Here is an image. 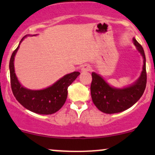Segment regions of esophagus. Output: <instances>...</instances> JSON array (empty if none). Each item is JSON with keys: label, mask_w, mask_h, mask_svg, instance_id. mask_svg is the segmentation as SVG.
<instances>
[{"label": "esophagus", "mask_w": 155, "mask_h": 155, "mask_svg": "<svg viewBox=\"0 0 155 155\" xmlns=\"http://www.w3.org/2000/svg\"><path fill=\"white\" fill-rule=\"evenodd\" d=\"M81 70H82V72L91 71V66L89 64H84L83 66L82 67V68H81Z\"/></svg>", "instance_id": "esophagus-1"}]
</instances>
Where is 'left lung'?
Returning <instances> with one entry per match:
<instances>
[{
  "instance_id": "left-lung-1",
  "label": "left lung",
  "mask_w": 155,
  "mask_h": 155,
  "mask_svg": "<svg viewBox=\"0 0 155 155\" xmlns=\"http://www.w3.org/2000/svg\"><path fill=\"white\" fill-rule=\"evenodd\" d=\"M133 41L143 58L141 75L134 84L123 88H117L109 85L97 73L94 72L91 73V94L92 101L97 108L104 113H118L129 109L140 99L144 93L147 82L145 52L135 38L133 39Z\"/></svg>"
}]
</instances>
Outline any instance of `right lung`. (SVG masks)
Listing matches in <instances>:
<instances>
[{
	"label": "right lung",
	"instance_id": "obj_1",
	"mask_svg": "<svg viewBox=\"0 0 155 155\" xmlns=\"http://www.w3.org/2000/svg\"><path fill=\"white\" fill-rule=\"evenodd\" d=\"M28 36L31 35L25 36L20 43ZM18 48L19 45L12 52L10 61L11 87L15 99L25 108L35 113L41 115L54 113L63 107L68 97V87L73 83L80 73L75 71L65 75L52 85L42 90L26 88L18 82L14 68V58Z\"/></svg>",
	"mask_w": 155,
	"mask_h": 155
}]
</instances>
